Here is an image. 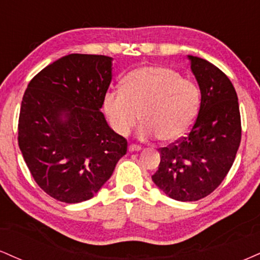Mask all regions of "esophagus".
Instances as JSON below:
<instances>
[{
	"instance_id": "esophagus-1",
	"label": "esophagus",
	"mask_w": 260,
	"mask_h": 260,
	"mask_svg": "<svg viewBox=\"0 0 260 260\" xmlns=\"http://www.w3.org/2000/svg\"><path fill=\"white\" fill-rule=\"evenodd\" d=\"M128 150H129L131 153H133V151H139V150H142V147H140V145H137V144H131L129 147H128Z\"/></svg>"
}]
</instances>
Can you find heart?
Returning a JSON list of instances; mask_svg holds the SVG:
<instances>
[{"label": "heart", "instance_id": "obj_1", "mask_svg": "<svg viewBox=\"0 0 260 260\" xmlns=\"http://www.w3.org/2000/svg\"><path fill=\"white\" fill-rule=\"evenodd\" d=\"M201 103V92L192 80L174 70L145 66L124 77L122 89L104 96V111L116 133L126 137L140 120L142 139L160 137L164 142L182 138L192 127Z\"/></svg>", "mask_w": 260, "mask_h": 260}]
</instances>
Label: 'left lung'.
<instances>
[{
  "label": "left lung",
  "instance_id": "left-lung-1",
  "mask_svg": "<svg viewBox=\"0 0 260 260\" xmlns=\"http://www.w3.org/2000/svg\"><path fill=\"white\" fill-rule=\"evenodd\" d=\"M202 99L186 137L160 149L154 183L180 202L210 194L229 174L241 143V115L236 90L222 71L207 59L188 56Z\"/></svg>",
  "mask_w": 260,
  "mask_h": 260
}]
</instances>
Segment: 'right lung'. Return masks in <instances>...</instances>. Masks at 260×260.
Returning a JSON list of instances; mask_svg holds the SVG:
<instances>
[{
    "instance_id": "obj_1",
    "label": "right lung",
    "mask_w": 260,
    "mask_h": 260,
    "mask_svg": "<svg viewBox=\"0 0 260 260\" xmlns=\"http://www.w3.org/2000/svg\"><path fill=\"white\" fill-rule=\"evenodd\" d=\"M111 79V57L72 53L40 71L24 92L18 144L38 186L59 202L92 198L127 153L126 138L100 111Z\"/></svg>"
}]
</instances>
